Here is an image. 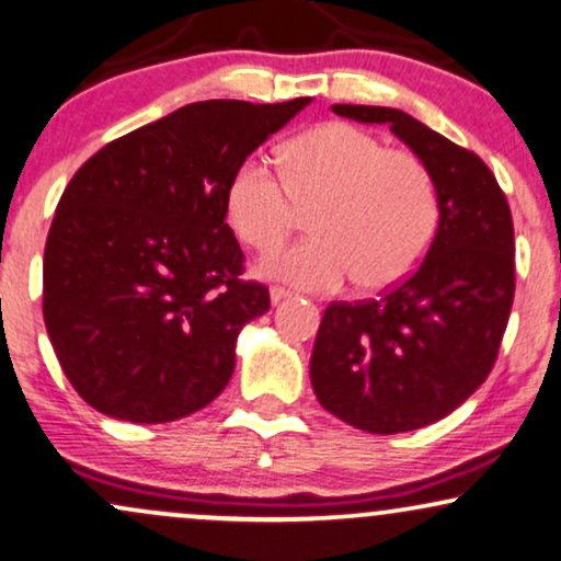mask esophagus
Listing matches in <instances>:
<instances>
[{
  "instance_id": "obj_1",
  "label": "esophagus",
  "mask_w": 561,
  "mask_h": 561,
  "mask_svg": "<svg viewBox=\"0 0 561 561\" xmlns=\"http://www.w3.org/2000/svg\"><path fill=\"white\" fill-rule=\"evenodd\" d=\"M289 295H293V293H289V289H285V287H279V285L272 287V293H268V297H272V302H274V305H276V302H282V300H287Z\"/></svg>"
}]
</instances>
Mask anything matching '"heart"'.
Listing matches in <instances>:
<instances>
[{
    "instance_id": "obj_1",
    "label": "heart",
    "mask_w": 561,
    "mask_h": 561,
    "mask_svg": "<svg viewBox=\"0 0 561 561\" xmlns=\"http://www.w3.org/2000/svg\"><path fill=\"white\" fill-rule=\"evenodd\" d=\"M300 209H313V238L268 256L261 274L310 293H331L352 276L363 289L399 285L420 266L439 225L430 168L352 124H323L289 141L285 175L259 158L232 175L228 219L253 251H274Z\"/></svg>"
}]
</instances>
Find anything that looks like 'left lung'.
I'll use <instances>...</instances> for the list:
<instances>
[{
	"label": "left lung",
	"instance_id": "8db88e82",
	"mask_svg": "<svg viewBox=\"0 0 561 561\" xmlns=\"http://www.w3.org/2000/svg\"><path fill=\"white\" fill-rule=\"evenodd\" d=\"M388 124L435 179L439 225L420 266L380 297L331 302L310 357L325 411L373 435L427 427L456 411L497 363L515 297L513 215L494 173L409 113L333 105Z\"/></svg>",
	"mask_w": 561,
	"mask_h": 561
}]
</instances>
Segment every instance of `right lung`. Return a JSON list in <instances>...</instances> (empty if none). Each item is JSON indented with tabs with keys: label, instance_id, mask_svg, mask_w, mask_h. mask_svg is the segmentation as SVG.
<instances>
[{
	"label": "right lung",
	"instance_id": "1",
	"mask_svg": "<svg viewBox=\"0 0 561 561\" xmlns=\"http://www.w3.org/2000/svg\"><path fill=\"white\" fill-rule=\"evenodd\" d=\"M308 103L183 105L77 170L46 238L44 321L92 409L173 422L228 386L240 329L272 305L243 279L230 181Z\"/></svg>",
	"mask_w": 561,
	"mask_h": 561
}]
</instances>
